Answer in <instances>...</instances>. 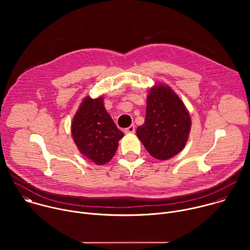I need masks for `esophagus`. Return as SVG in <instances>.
Returning a JSON list of instances; mask_svg holds the SVG:
<instances>
[{
  "mask_svg": "<svg viewBox=\"0 0 250 250\" xmlns=\"http://www.w3.org/2000/svg\"><path fill=\"white\" fill-rule=\"evenodd\" d=\"M134 131H135L134 125H131L130 126H128V127H126V128L125 129V133H133Z\"/></svg>",
  "mask_w": 250,
  "mask_h": 250,
  "instance_id": "34e87169",
  "label": "esophagus"
}]
</instances>
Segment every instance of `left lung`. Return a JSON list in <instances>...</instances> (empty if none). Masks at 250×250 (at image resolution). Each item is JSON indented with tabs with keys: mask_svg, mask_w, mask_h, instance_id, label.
Segmentation results:
<instances>
[{
	"mask_svg": "<svg viewBox=\"0 0 250 250\" xmlns=\"http://www.w3.org/2000/svg\"><path fill=\"white\" fill-rule=\"evenodd\" d=\"M148 94L146 121L136 134L151 156L167 160L184 148L191 128L190 116L169 86L156 85Z\"/></svg>",
	"mask_w": 250,
	"mask_h": 250,
	"instance_id": "obj_1",
	"label": "left lung"
}]
</instances>
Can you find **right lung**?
Segmentation results:
<instances>
[{
	"mask_svg": "<svg viewBox=\"0 0 250 250\" xmlns=\"http://www.w3.org/2000/svg\"><path fill=\"white\" fill-rule=\"evenodd\" d=\"M71 129L80 152L97 165H104L113 158L119 140L124 136L106 113L102 97L84 99Z\"/></svg>",
	"mask_w": 250,
	"mask_h": 250,
	"instance_id": "1",
	"label": "right lung"
}]
</instances>
